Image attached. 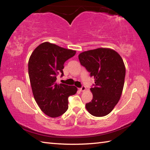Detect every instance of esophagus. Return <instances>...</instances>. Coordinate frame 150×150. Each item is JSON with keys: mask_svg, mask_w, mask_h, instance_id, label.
I'll use <instances>...</instances> for the list:
<instances>
[{"mask_svg": "<svg viewBox=\"0 0 150 150\" xmlns=\"http://www.w3.org/2000/svg\"><path fill=\"white\" fill-rule=\"evenodd\" d=\"M86 90V87L85 86H82L80 88H79V91H81V92H83V91H85Z\"/></svg>", "mask_w": 150, "mask_h": 150, "instance_id": "esophagus-1", "label": "esophagus"}]
</instances>
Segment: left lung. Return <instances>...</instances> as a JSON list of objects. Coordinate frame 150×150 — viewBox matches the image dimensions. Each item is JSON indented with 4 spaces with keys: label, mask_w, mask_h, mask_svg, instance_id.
Here are the masks:
<instances>
[{
    "label": "left lung",
    "mask_w": 150,
    "mask_h": 150,
    "mask_svg": "<svg viewBox=\"0 0 150 150\" xmlns=\"http://www.w3.org/2000/svg\"><path fill=\"white\" fill-rule=\"evenodd\" d=\"M79 59L95 81L91 88L93 99L86 104V108L96 117L108 115L122 93L126 75L122 59L115 50L98 48L82 52Z\"/></svg>",
    "instance_id": "1"
}]
</instances>
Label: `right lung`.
I'll use <instances>...</instances> for the list:
<instances>
[{
    "label": "right lung",
    "mask_w": 150,
    "mask_h": 150,
    "mask_svg": "<svg viewBox=\"0 0 150 150\" xmlns=\"http://www.w3.org/2000/svg\"><path fill=\"white\" fill-rule=\"evenodd\" d=\"M76 52L44 42L32 52L28 62V74L32 93L42 111L48 116L58 117L68 109V97L77 93L75 86L56 83L63 75L64 63Z\"/></svg>",
    "instance_id": "1"
}]
</instances>
